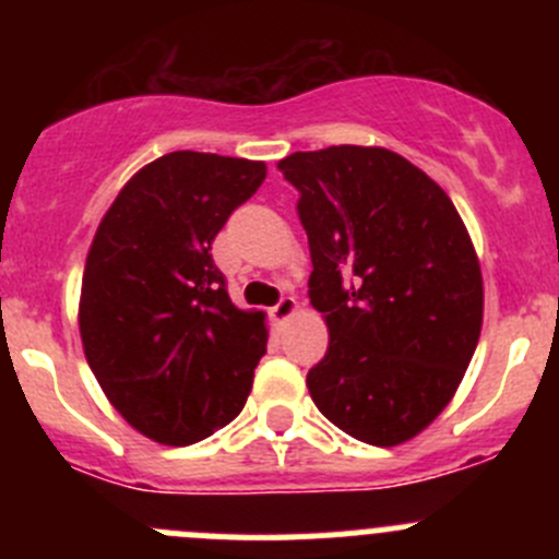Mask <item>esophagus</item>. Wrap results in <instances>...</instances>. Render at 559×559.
I'll return each mask as SVG.
<instances>
[{
  "label": "esophagus",
  "mask_w": 559,
  "mask_h": 559,
  "mask_svg": "<svg viewBox=\"0 0 559 559\" xmlns=\"http://www.w3.org/2000/svg\"><path fill=\"white\" fill-rule=\"evenodd\" d=\"M295 311H297V300H295V297H281V300L275 302L273 311H270V313H273V319L281 324V321L289 319V316L295 313Z\"/></svg>",
  "instance_id": "1"
}]
</instances>
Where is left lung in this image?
<instances>
[{"instance_id":"1","label":"left lung","mask_w":559,"mask_h":559,"mask_svg":"<svg viewBox=\"0 0 559 559\" xmlns=\"http://www.w3.org/2000/svg\"><path fill=\"white\" fill-rule=\"evenodd\" d=\"M300 191L308 297L330 346L316 408L370 447L419 436L454 397L484 316L471 235L447 191L386 148L330 145L278 162Z\"/></svg>"}]
</instances>
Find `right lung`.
Wrapping results in <instances>:
<instances>
[{
  "instance_id": "obj_1",
  "label": "right lung",
  "mask_w": 559,
  "mask_h": 559,
  "mask_svg": "<svg viewBox=\"0 0 559 559\" xmlns=\"http://www.w3.org/2000/svg\"><path fill=\"white\" fill-rule=\"evenodd\" d=\"M264 175V162L173 151L134 173L99 222L83 352L112 408L151 441L189 447L243 411L267 326L233 306L211 246Z\"/></svg>"
}]
</instances>
